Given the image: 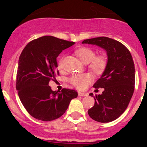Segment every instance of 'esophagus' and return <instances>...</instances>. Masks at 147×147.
Masks as SVG:
<instances>
[{"instance_id":"34e87169","label":"esophagus","mask_w":147,"mask_h":147,"mask_svg":"<svg viewBox=\"0 0 147 147\" xmlns=\"http://www.w3.org/2000/svg\"><path fill=\"white\" fill-rule=\"evenodd\" d=\"M78 94H79V96H88V93H82V92H79V93H78Z\"/></svg>"}]
</instances>
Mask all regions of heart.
Returning <instances> with one entry per match:
<instances>
[{
	"mask_svg": "<svg viewBox=\"0 0 147 147\" xmlns=\"http://www.w3.org/2000/svg\"><path fill=\"white\" fill-rule=\"evenodd\" d=\"M76 54L83 63H89L88 67L94 74H102L107 67V59L105 56H96L94 51L90 48H80L76 51ZM58 67L59 68L62 67V59L58 62ZM93 78L90 74H82L73 75L70 78V82L79 89H85L91 82Z\"/></svg>",
	"mask_w": 147,
	"mask_h": 147,
	"instance_id": "obj_1",
	"label": "heart"
}]
</instances>
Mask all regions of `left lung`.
I'll use <instances>...</instances> for the list:
<instances>
[{
    "instance_id": "obj_1",
    "label": "left lung",
    "mask_w": 147,
    "mask_h": 147,
    "mask_svg": "<svg viewBox=\"0 0 147 147\" xmlns=\"http://www.w3.org/2000/svg\"><path fill=\"white\" fill-rule=\"evenodd\" d=\"M82 43L99 46L107 55V67L93 85L95 88H104V91L95 96L94 105L88 113L96 121H113L125 111L134 92L136 74L132 55L123 44L109 37L88 39Z\"/></svg>"
}]
</instances>
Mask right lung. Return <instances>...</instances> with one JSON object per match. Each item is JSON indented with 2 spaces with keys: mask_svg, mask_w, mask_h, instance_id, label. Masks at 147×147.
Instances as JSON below:
<instances>
[{
  "mask_svg": "<svg viewBox=\"0 0 147 147\" xmlns=\"http://www.w3.org/2000/svg\"><path fill=\"white\" fill-rule=\"evenodd\" d=\"M74 42L52 36L32 40L23 49L18 61L16 88L27 112L32 117L50 121L62 116L78 93L74 90L53 91L49 82L59 74L57 58Z\"/></svg>",
  "mask_w": 147,
  "mask_h": 147,
  "instance_id": "add662e5",
  "label": "right lung"
}]
</instances>
